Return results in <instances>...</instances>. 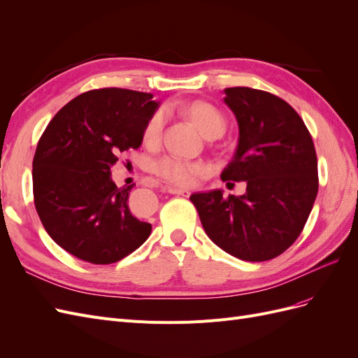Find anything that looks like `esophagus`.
Instances as JSON below:
<instances>
[{
	"label": "esophagus",
	"instance_id": "obj_1",
	"mask_svg": "<svg viewBox=\"0 0 358 358\" xmlns=\"http://www.w3.org/2000/svg\"><path fill=\"white\" fill-rule=\"evenodd\" d=\"M167 192L176 194V196H182V197H188L191 194L189 189H182V188H175V187H167Z\"/></svg>",
	"mask_w": 358,
	"mask_h": 358
}]
</instances>
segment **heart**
Listing matches in <instances>:
<instances>
[{
  "label": "heart",
  "mask_w": 358,
  "mask_h": 358,
  "mask_svg": "<svg viewBox=\"0 0 358 358\" xmlns=\"http://www.w3.org/2000/svg\"><path fill=\"white\" fill-rule=\"evenodd\" d=\"M185 113L196 124L200 131L209 138H216L225 133L227 119L215 106L206 101H194L185 107ZM166 117L162 112H157L146 122L143 138L148 145L158 143L164 131ZM154 171L164 180L175 185L188 187L197 180L199 176L206 175L209 167L204 162H192L178 157H164L155 162Z\"/></svg>",
  "instance_id": "1"
}]
</instances>
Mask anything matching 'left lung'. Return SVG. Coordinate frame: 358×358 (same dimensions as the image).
Listing matches in <instances>:
<instances>
[{
  "instance_id": "8db88e82",
  "label": "left lung",
  "mask_w": 358,
  "mask_h": 358,
  "mask_svg": "<svg viewBox=\"0 0 358 358\" xmlns=\"http://www.w3.org/2000/svg\"><path fill=\"white\" fill-rule=\"evenodd\" d=\"M239 125L236 152L222 180L246 182L243 196L196 192L209 239L243 262H267L296 242L318 192V162L305 122L279 96L245 86L224 90Z\"/></svg>"
}]
</instances>
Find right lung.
<instances>
[{"mask_svg":"<svg viewBox=\"0 0 358 358\" xmlns=\"http://www.w3.org/2000/svg\"><path fill=\"white\" fill-rule=\"evenodd\" d=\"M152 94L121 88L76 96L53 116L32 161L40 221L52 241L92 264H112L142 246L152 225L129 212L133 185L117 188L119 154L143 142L159 103Z\"/></svg>","mask_w":358,"mask_h":358,"instance_id":"right-lung-1","label":"right lung"}]
</instances>
